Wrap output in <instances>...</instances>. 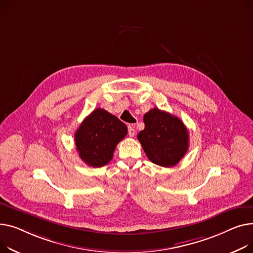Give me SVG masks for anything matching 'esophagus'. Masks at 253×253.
Returning <instances> with one entry per match:
<instances>
[{
    "instance_id": "1",
    "label": "esophagus",
    "mask_w": 253,
    "mask_h": 253,
    "mask_svg": "<svg viewBox=\"0 0 253 253\" xmlns=\"http://www.w3.org/2000/svg\"><path fill=\"white\" fill-rule=\"evenodd\" d=\"M127 132H128V136H129V137H133V136H135L136 130H135V128H133L132 125H128V126H127Z\"/></svg>"
}]
</instances>
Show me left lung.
Returning <instances> with one entry per match:
<instances>
[{"label":"left lung","mask_w":253,"mask_h":253,"mask_svg":"<svg viewBox=\"0 0 253 253\" xmlns=\"http://www.w3.org/2000/svg\"><path fill=\"white\" fill-rule=\"evenodd\" d=\"M145 128L138 140L149 160L157 166L171 168L188 151L189 132L179 117L153 108L144 115Z\"/></svg>","instance_id":"left-lung-1"}]
</instances>
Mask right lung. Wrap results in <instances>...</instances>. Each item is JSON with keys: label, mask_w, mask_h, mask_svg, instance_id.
Here are the masks:
<instances>
[{"label": "right lung", "mask_w": 253, "mask_h": 253, "mask_svg": "<svg viewBox=\"0 0 253 253\" xmlns=\"http://www.w3.org/2000/svg\"><path fill=\"white\" fill-rule=\"evenodd\" d=\"M127 133L126 126L106 110L97 108L87 115L74 133L77 150L88 167L106 166L116 145Z\"/></svg>", "instance_id": "obj_1"}]
</instances>
